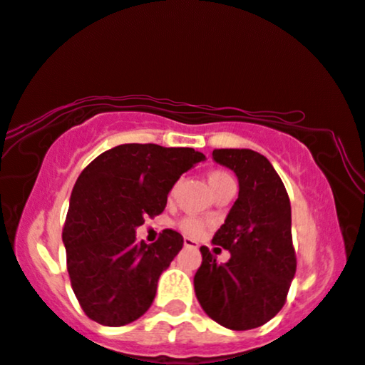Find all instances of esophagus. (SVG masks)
<instances>
[{"label":"esophagus","instance_id":"esophagus-1","mask_svg":"<svg viewBox=\"0 0 365 365\" xmlns=\"http://www.w3.org/2000/svg\"><path fill=\"white\" fill-rule=\"evenodd\" d=\"M183 245L187 246V248H198V243L192 238H183Z\"/></svg>","mask_w":365,"mask_h":365}]
</instances>
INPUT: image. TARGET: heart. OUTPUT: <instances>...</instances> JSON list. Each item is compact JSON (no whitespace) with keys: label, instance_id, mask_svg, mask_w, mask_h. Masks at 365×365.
<instances>
[{"label":"heart","instance_id":"obj_1","mask_svg":"<svg viewBox=\"0 0 365 365\" xmlns=\"http://www.w3.org/2000/svg\"><path fill=\"white\" fill-rule=\"evenodd\" d=\"M230 180H233V178L223 170H213L208 173V185H210V188H212L213 193L217 192V190L222 187L223 183H227ZM178 228H180L183 233H187L190 236H200V235H203L205 230H207V223L197 217H185L180 220V222H178Z\"/></svg>","mask_w":365,"mask_h":365}]
</instances>
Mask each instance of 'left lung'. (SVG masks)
<instances>
[{
  "label": "left lung",
  "instance_id": "8db88e82",
  "mask_svg": "<svg viewBox=\"0 0 365 365\" xmlns=\"http://www.w3.org/2000/svg\"><path fill=\"white\" fill-rule=\"evenodd\" d=\"M213 158L232 168L240 193L212 243L232 253L220 264L202 246L193 278L203 311L233 331L259 327L278 314L296 273L291 203L268 158L250 148H215Z\"/></svg>",
  "mask_w": 365,
  "mask_h": 365
}]
</instances>
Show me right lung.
I'll return each instance as SVG.
<instances>
[{"instance_id": "right-lung-1", "label": "right lung", "mask_w": 365, "mask_h": 365, "mask_svg": "<svg viewBox=\"0 0 365 365\" xmlns=\"http://www.w3.org/2000/svg\"><path fill=\"white\" fill-rule=\"evenodd\" d=\"M203 158L187 147L124 143L82 170L71 193L63 241L71 286L89 319L119 327L152 306L158 278L183 238L167 228L155 243H137L135 228L165 210L173 185Z\"/></svg>"}]
</instances>
